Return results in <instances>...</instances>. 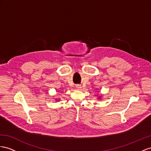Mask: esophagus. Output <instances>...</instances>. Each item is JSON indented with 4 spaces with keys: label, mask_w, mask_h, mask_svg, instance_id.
Returning <instances> with one entry per match:
<instances>
[{
    "label": "esophagus",
    "mask_w": 151,
    "mask_h": 151,
    "mask_svg": "<svg viewBox=\"0 0 151 151\" xmlns=\"http://www.w3.org/2000/svg\"><path fill=\"white\" fill-rule=\"evenodd\" d=\"M82 87L79 84H77L76 86V88L77 90H81V89H82Z\"/></svg>",
    "instance_id": "1"
}]
</instances>
